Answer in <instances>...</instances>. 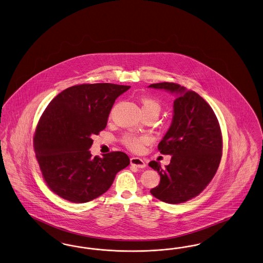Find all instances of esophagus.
Returning a JSON list of instances; mask_svg holds the SVG:
<instances>
[{"mask_svg":"<svg viewBox=\"0 0 263 263\" xmlns=\"http://www.w3.org/2000/svg\"><path fill=\"white\" fill-rule=\"evenodd\" d=\"M130 163L133 166H136L137 168H144L146 167V162L140 158H130Z\"/></svg>","mask_w":263,"mask_h":263,"instance_id":"obj_1","label":"esophagus"}]
</instances>
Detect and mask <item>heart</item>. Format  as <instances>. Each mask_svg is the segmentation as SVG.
Returning <instances> with one entry per match:
<instances>
[{"label": "heart", "instance_id": "obj_1", "mask_svg": "<svg viewBox=\"0 0 263 263\" xmlns=\"http://www.w3.org/2000/svg\"><path fill=\"white\" fill-rule=\"evenodd\" d=\"M141 106H142V111L144 115H155L158 116L160 111V105L157 100L148 97H143L140 100ZM149 139L147 136H137V135H126L123 138V144L126 146L129 149L138 152L140 151L144 145L148 143Z\"/></svg>", "mask_w": 263, "mask_h": 263}]
</instances>
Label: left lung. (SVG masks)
Listing matches in <instances>:
<instances>
[{
  "instance_id": "1",
  "label": "left lung",
  "mask_w": 263,
  "mask_h": 263,
  "mask_svg": "<svg viewBox=\"0 0 263 263\" xmlns=\"http://www.w3.org/2000/svg\"><path fill=\"white\" fill-rule=\"evenodd\" d=\"M178 95L167 133L158 144L162 155H171L165 168L158 161L148 165L160 175L151 194L167 203H182L199 196L214 177L222 157L223 138L214 111L200 95L177 83L149 85Z\"/></svg>"
}]
</instances>
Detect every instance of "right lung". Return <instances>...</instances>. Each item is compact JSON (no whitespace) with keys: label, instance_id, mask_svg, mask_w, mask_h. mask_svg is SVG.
<instances>
[{"label":"right lung","instance_id":"1","mask_svg":"<svg viewBox=\"0 0 263 263\" xmlns=\"http://www.w3.org/2000/svg\"><path fill=\"white\" fill-rule=\"evenodd\" d=\"M130 88L110 83L79 84L54 97L40 117L33 147L49 189L64 200L83 203L103 195L130 159L111 152L93 158L92 136L106 126L116 98Z\"/></svg>","mask_w":263,"mask_h":263}]
</instances>
